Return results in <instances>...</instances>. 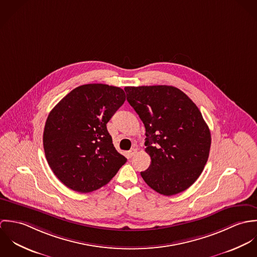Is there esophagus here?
I'll return each instance as SVG.
<instances>
[{
	"label": "esophagus",
	"instance_id": "1",
	"mask_svg": "<svg viewBox=\"0 0 257 257\" xmlns=\"http://www.w3.org/2000/svg\"><path fill=\"white\" fill-rule=\"evenodd\" d=\"M136 153H137V149H136V148H132V149L128 151V153H127V154H128V157H130V158H132L133 156H135V155H136Z\"/></svg>",
	"mask_w": 257,
	"mask_h": 257
}]
</instances>
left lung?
Segmentation results:
<instances>
[{
  "instance_id": "8db88e82",
  "label": "left lung",
  "mask_w": 257,
  "mask_h": 257,
  "mask_svg": "<svg viewBox=\"0 0 257 257\" xmlns=\"http://www.w3.org/2000/svg\"><path fill=\"white\" fill-rule=\"evenodd\" d=\"M124 91L146 127L151 163L142 177L159 194L183 192L199 178L210 153L211 133L201 111L173 86L125 87Z\"/></svg>"
}]
</instances>
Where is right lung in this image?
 Returning <instances> with one entry per match:
<instances>
[{
	"mask_svg": "<svg viewBox=\"0 0 257 257\" xmlns=\"http://www.w3.org/2000/svg\"><path fill=\"white\" fill-rule=\"evenodd\" d=\"M125 101L122 89L86 84L49 112L43 132L46 160L68 188L89 193L109 183L126 158L112 145L107 123Z\"/></svg>",
	"mask_w": 257,
	"mask_h": 257,
	"instance_id": "right-lung-1",
	"label": "right lung"
}]
</instances>
